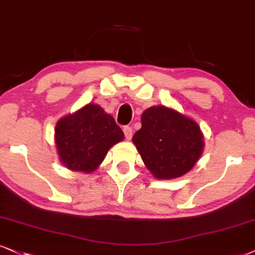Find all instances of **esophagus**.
I'll use <instances>...</instances> for the list:
<instances>
[{
  "label": "esophagus",
  "mask_w": 255,
  "mask_h": 255,
  "mask_svg": "<svg viewBox=\"0 0 255 255\" xmlns=\"http://www.w3.org/2000/svg\"><path fill=\"white\" fill-rule=\"evenodd\" d=\"M123 131H124V134L125 137H127V139H130V138L132 137V128L130 127H124L123 128Z\"/></svg>",
  "instance_id": "esophagus-1"
}]
</instances>
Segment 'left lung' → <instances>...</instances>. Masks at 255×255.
<instances>
[{
    "instance_id": "1",
    "label": "left lung",
    "mask_w": 255,
    "mask_h": 255,
    "mask_svg": "<svg viewBox=\"0 0 255 255\" xmlns=\"http://www.w3.org/2000/svg\"><path fill=\"white\" fill-rule=\"evenodd\" d=\"M140 121L132 143L153 177L172 180L194 168L204 147L203 133L194 119L157 105L146 109Z\"/></svg>"
}]
</instances>
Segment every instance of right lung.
Masks as SVG:
<instances>
[{
    "label": "right lung",
    "instance_id": "right-lung-1",
    "mask_svg": "<svg viewBox=\"0 0 255 255\" xmlns=\"http://www.w3.org/2000/svg\"><path fill=\"white\" fill-rule=\"evenodd\" d=\"M54 131L56 151L62 165L86 174L102 164L110 147L124 139L115 118L102 106L91 103L59 119Z\"/></svg>",
    "mask_w": 255,
    "mask_h": 255
}]
</instances>
